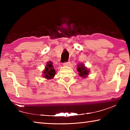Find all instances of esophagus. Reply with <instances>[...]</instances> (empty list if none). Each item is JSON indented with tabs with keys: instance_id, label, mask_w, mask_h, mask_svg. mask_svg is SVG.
<instances>
[{
	"instance_id": "1",
	"label": "esophagus",
	"mask_w": 130,
	"mask_h": 130,
	"mask_svg": "<svg viewBox=\"0 0 130 130\" xmlns=\"http://www.w3.org/2000/svg\"><path fill=\"white\" fill-rule=\"evenodd\" d=\"M70 63V62H69V61H68V62H63V65H64V66H68V65H69V64Z\"/></svg>"
}]
</instances>
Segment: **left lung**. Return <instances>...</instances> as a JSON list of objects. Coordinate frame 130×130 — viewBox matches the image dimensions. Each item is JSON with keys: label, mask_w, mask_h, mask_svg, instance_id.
<instances>
[{"label": "left lung", "mask_w": 130, "mask_h": 130, "mask_svg": "<svg viewBox=\"0 0 130 130\" xmlns=\"http://www.w3.org/2000/svg\"><path fill=\"white\" fill-rule=\"evenodd\" d=\"M77 70L79 73V76L83 77H85L89 73V70L87 69L86 67H85L84 64H83V63L78 65Z\"/></svg>", "instance_id": "obj_1"}]
</instances>
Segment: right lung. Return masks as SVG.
I'll return each instance as SVG.
<instances>
[{
  "label": "right lung",
  "instance_id": "1",
  "mask_svg": "<svg viewBox=\"0 0 130 130\" xmlns=\"http://www.w3.org/2000/svg\"><path fill=\"white\" fill-rule=\"evenodd\" d=\"M43 73L44 74L43 76L47 79H51L55 76L56 71L53 68V66L52 65V62L47 63L46 67Z\"/></svg>",
  "mask_w": 130,
  "mask_h": 130
}]
</instances>
